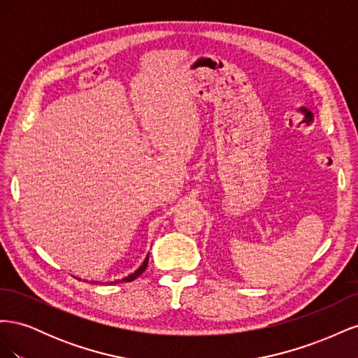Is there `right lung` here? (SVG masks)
<instances>
[{
    "label": "right lung",
    "mask_w": 358,
    "mask_h": 358,
    "mask_svg": "<svg viewBox=\"0 0 358 358\" xmlns=\"http://www.w3.org/2000/svg\"><path fill=\"white\" fill-rule=\"evenodd\" d=\"M148 259H149V258H146V259H145L143 266L140 267L138 270H136V272H134L133 275H129V276H127V278H124V279H121V280H115V282H112V284H119V282H131V280H134L136 278H138L140 275H142V273L145 272L146 267H148Z\"/></svg>",
    "instance_id": "add662e5"
}]
</instances>
